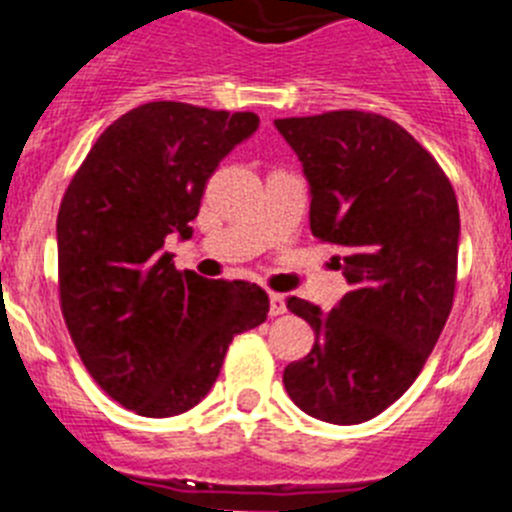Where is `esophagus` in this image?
<instances>
[{"mask_svg":"<svg viewBox=\"0 0 512 512\" xmlns=\"http://www.w3.org/2000/svg\"><path fill=\"white\" fill-rule=\"evenodd\" d=\"M269 302H271L269 312H271V315H274V318H277V315H284V312H287V302H284V295H277V292H271Z\"/></svg>","mask_w":512,"mask_h":512,"instance_id":"esophagus-1","label":"esophagus"}]
</instances>
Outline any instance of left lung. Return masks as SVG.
<instances>
[{"instance_id": "left-lung-1", "label": "left lung", "mask_w": 512, "mask_h": 512, "mask_svg": "<svg viewBox=\"0 0 512 512\" xmlns=\"http://www.w3.org/2000/svg\"><path fill=\"white\" fill-rule=\"evenodd\" d=\"M305 166L310 228L338 248L351 284L330 312L289 297L315 330L284 369L300 410L325 423L372 420L405 395L449 320L459 205L449 176L390 117L336 110L274 122Z\"/></svg>"}]
</instances>
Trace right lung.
Instances as JSON below:
<instances>
[{
	"instance_id": "1",
	"label": "right lung",
	"mask_w": 512,
	"mask_h": 512,
	"mask_svg": "<svg viewBox=\"0 0 512 512\" xmlns=\"http://www.w3.org/2000/svg\"><path fill=\"white\" fill-rule=\"evenodd\" d=\"M253 112L148 102L87 153L58 210V300L81 361L122 408L169 418L215 384L230 341L266 320L259 284L179 271L166 235H192L220 158Z\"/></svg>"
}]
</instances>
